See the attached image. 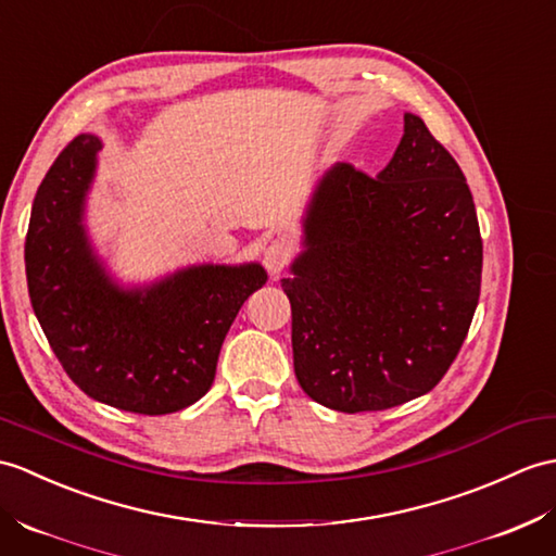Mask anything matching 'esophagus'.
<instances>
[{
  "instance_id": "1",
  "label": "esophagus",
  "mask_w": 556,
  "mask_h": 556,
  "mask_svg": "<svg viewBox=\"0 0 556 556\" xmlns=\"http://www.w3.org/2000/svg\"><path fill=\"white\" fill-rule=\"evenodd\" d=\"M291 255H293V251L287 241H273V243H267L263 251V263L269 273L279 275L281 269L291 263Z\"/></svg>"
}]
</instances>
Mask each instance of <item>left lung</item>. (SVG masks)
<instances>
[{"mask_svg": "<svg viewBox=\"0 0 556 556\" xmlns=\"http://www.w3.org/2000/svg\"><path fill=\"white\" fill-rule=\"evenodd\" d=\"M483 241L467 179L415 113L377 177L337 163L303 217L291 301L293 369L329 409L371 412L429 393L479 305Z\"/></svg>", "mask_w": 556, "mask_h": 556, "instance_id": "obj_1", "label": "left lung"}]
</instances>
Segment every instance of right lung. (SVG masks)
Listing matches in <instances>:
<instances>
[{
	"mask_svg": "<svg viewBox=\"0 0 556 556\" xmlns=\"http://www.w3.org/2000/svg\"><path fill=\"white\" fill-rule=\"evenodd\" d=\"M97 135H77L35 193L25 275L51 351L77 389L137 415H170L208 393L227 331L267 281L263 265H191L144 287L115 281L87 235Z\"/></svg>",
	"mask_w": 556,
	"mask_h": 556,
	"instance_id": "1",
	"label": "right lung"
}]
</instances>
